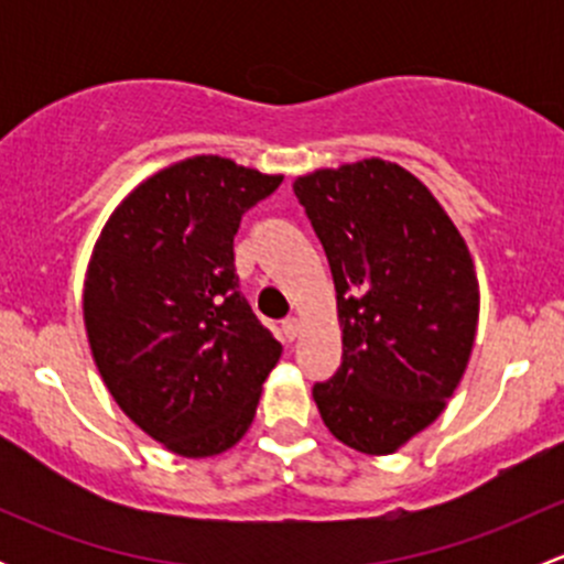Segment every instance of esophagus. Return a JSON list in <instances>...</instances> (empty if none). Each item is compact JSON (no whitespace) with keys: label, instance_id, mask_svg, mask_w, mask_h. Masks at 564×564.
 Segmentation results:
<instances>
[{"label":"esophagus","instance_id":"esophagus-1","mask_svg":"<svg viewBox=\"0 0 564 564\" xmlns=\"http://www.w3.org/2000/svg\"><path fill=\"white\" fill-rule=\"evenodd\" d=\"M300 327H303V324H300V318H286V322H283V338L294 340L300 335Z\"/></svg>","mask_w":564,"mask_h":564}]
</instances>
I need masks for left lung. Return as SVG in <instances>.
Segmentation results:
<instances>
[{
  "label": "left lung",
  "mask_w": 564,
  "mask_h": 564,
  "mask_svg": "<svg viewBox=\"0 0 564 564\" xmlns=\"http://www.w3.org/2000/svg\"><path fill=\"white\" fill-rule=\"evenodd\" d=\"M335 283L344 357L314 401L329 434L390 456L429 429L469 366L480 316L458 226L412 172L382 158L294 180Z\"/></svg>",
  "instance_id": "left-lung-1"
}]
</instances>
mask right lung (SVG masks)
Instances as JSON below:
<instances>
[{
  "label": "right lung",
  "instance_id": "right-lung-1",
  "mask_svg": "<svg viewBox=\"0 0 564 564\" xmlns=\"http://www.w3.org/2000/svg\"><path fill=\"white\" fill-rule=\"evenodd\" d=\"M283 174L193 155L108 215L84 275V327L117 406L166 451L213 458L248 434L281 344L237 292L240 218Z\"/></svg>",
  "mask_w": 564,
  "mask_h": 564
}]
</instances>
